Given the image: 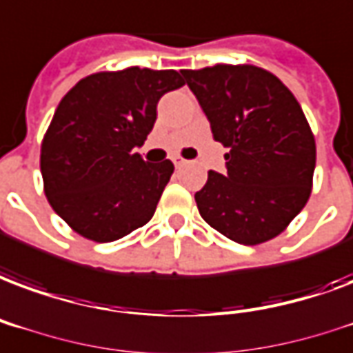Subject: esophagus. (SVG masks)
<instances>
[{"instance_id":"34e87169","label":"esophagus","mask_w":353,"mask_h":353,"mask_svg":"<svg viewBox=\"0 0 353 353\" xmlns=\"http://www.w3.org/2000/svg\"><path fill=\"white\" fill-rule=\"evenodd\" d=\"M173 163H174V167H182V165H186L188 161L184 160V158H180V156H174Z\"/></svg>"}]
</instances>
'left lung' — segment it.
<instances>
[{
	"mask_svg": "<svg viewBox=\"0 0 353 353\" xmlns=\"http://www.w3.org/2000/svg\"><path fill=\"white\" fill-rule=\"evenodd\" d=\"M182 76L214 139L229 148L227 171H208L195 193L199 214L232 242L272 240L311 195L316 145L301 105L277 76L253 65L206 66Z\"/></svg>",
	"mask_w": 353,
	"mask_h": 353,
	"instance_id": "8db88e82",
	"label": "left lung"
}]
</instances>
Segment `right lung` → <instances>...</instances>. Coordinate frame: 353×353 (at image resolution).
Masks as SVG:
<instances>
[{"instance_id": "right-lung-1", "label": "right lung", "mask_w": 353, "mask_h": 353, "mask_svg": "<svg viewBox=\"0 0 353 353\" xmlns=\"http://www.w3.org/2000/svg\"><path fill=\"white\" fill-rule=\"evenodd\" d=\"M184 85L176 70L130 66L79 79L57 105L41 147L44 193L78 234L113 242L154 216L174 167L145 163L141 147L165 92Z\"/></svg>"}]
</instances>
